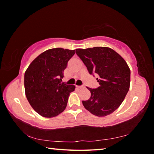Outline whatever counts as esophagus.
I'll return each mask as SVG.
<instances>
[{"label": "esophagus", "mask_w": 154, "mask_h": 154, "mask_svg": "<svg viewBox=\"0 0 154 154\" xmlns=\"http://www.w3.org/2000/svg\"><path fill=\"white\" fill-rule=\"evenodd\" d=\"M78 89H82V88H84V86H77Z\"/></svg>", "instance_id": "esophagus-1"}]
</instances>
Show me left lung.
I'll return each mask as SVG.
<instances>
[{"instance_id":"8db88e82","label":"left lung","mask_w":154,"mask_h":154,"mask_svg":"<svg viewBox=\"0 0 154 154\" xmlns=\"http://www.w3.org/2000/svg\"><path fill=\"white\" fill-rule=\"evenodd\" d=\"M77 55L84 63L89 73L96 74L99 87L87 88L91 93L84 107L98 117L110 115L118 109L128 92L130 70L119 54L106 47L76 49Z\"/></svg>"}]
</instances>
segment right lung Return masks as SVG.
<instances>
[{
    "mask_svg": "<svg viewBox=\"0 0 154 154\" xmlns=\"http://www.w3.org/2000/svg\"><path fill=\"white\" fill-rule=\"evenodd\" d=\"M75 50L53 48L46 50L31 62L24 74L26 96L36 113L54 118L66 107L75 85L61 83L68 61Z\"/></svg>",
    "mask_w": 154,
    "mask_h": 154,
    "instance_id": "right-lung-1",
    "label": "right lung"
}]
</instances>
